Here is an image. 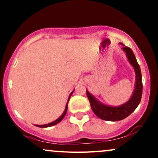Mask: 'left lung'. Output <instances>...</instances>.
<instances>
[{"instance_id": "8db88e82", "label": "left lung", "mask_w": 158, "mask_h": 158, "mask_svg": "<svg viewBox=\"0 0 158 158\" xmlns=\"http://www.w3.org/2000/svg\"><path fill=\"white\" fill-rule=\"evenodd\" d=\"M123 48L122 49L126 52L127 58L129 61L130 64L133 66L136 73V81L135 90L129 100L124 104L117 107L106 106L97 100L92 94H90L88 90H86L87 96L91 106V109L94 113L99 118L106 121H119L126 118L131 114L138 106L141 100L143 94V82L142 74H141L140 68L137 63V59L131 48L124 46V44L120 43Z\"/></svg>"}]
</instances>
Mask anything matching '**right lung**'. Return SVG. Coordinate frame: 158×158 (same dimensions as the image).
I'll return each mask as SVG.
<instances>
[{"mask_svg": "<svg viewBox=\"0 0 158 158\" xmlns=\"http://www.w3.org/2000/svg\"><path fill=\"white\" fill-rule=\"evenodd\" d=\"M74 91V90H73V91L71 92L70 94V96H69V98H68V102H67V104H66V106H65V109L64 110V112H63V114H61V117H59L57 119H56L55 121H53V122L50 123H48V124H45V125H36V126L38 127H40V128H47V127H50V126H55V125L58 124L59 123H60L61 120H62L63 118L64 117V116L66 115V113H67V110H68V102L69 100H70V97H71L72 94H73V92Z\"/></svg>", "mask_w": 158, "mask_h": 158, "instance_id": "1", "label": "right lung"}]
</instances>
